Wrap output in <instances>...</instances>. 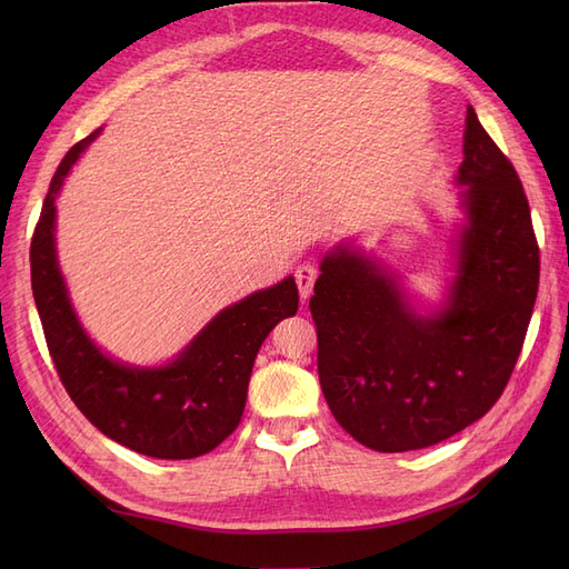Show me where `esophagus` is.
Instances as JSON below:
<instances>
[{
	"mask_svg": "<svg viewBox=\"0 0 569 569\" xmlns=\"http://www.w3.org/2000/svg\"><path fill=\"white\" fill-rule=\"evenodd\" d=\"M316 278H318V268L313 263H303L297 268L295 272V280H297V287H299V295L301 299L306 301L308 297H311L313 291V284H316Z\"/></svg>",
	"mask_w": 569,
	"mask_h": 569,
	"instance_id": "esophagus-1",
	"label": "esophagus"
}]
</instances>
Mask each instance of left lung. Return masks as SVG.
<instances>
[{
  "instance_id": "8db88e82",
  "label": "left lung",
  "mask_w": 569,
  "mask_h": 569,
  "mask_svg": "<svg viewBox=\"0 0 569 569\" xmlns=\"http://www.w3.org/2000/svg\"><path fill=\"white\" fill-rule=\"evenodd\" d=\"M462 153L468 222L449 303L418 316L396 274L349 244L322 258L308 303L325 401L372 451L427 449L487 416L522 351L539 291L529 201L472 107Z\"/></svg>"
}]
</instances>
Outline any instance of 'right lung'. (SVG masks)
Here are the masks:
<instances>
[{"mask_svg": "<svg viewBox=\"0 0 569 569\" xmlns=\"http://www.w3.org/2000/svg\"><path fill=\"white\" fill-rule=\"evenodd\" d=\"M99 132L68 149L32 232L30 280L47 349L68 396L101 435L149 458H197L237 429L256 353L274 325L297 313L299 289L287 278L228 306L163 368H130L101 353L76 318L54 249L57 194Z\"/></svg>", "mask_w": 569, "mask_h": 569, "instance_id": "add662e5", "label": "right lung"}]
</instances>
